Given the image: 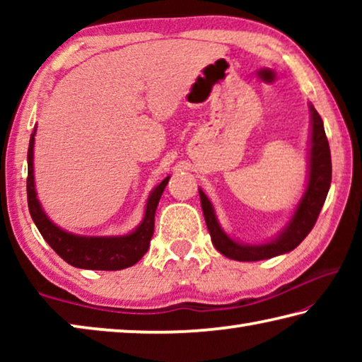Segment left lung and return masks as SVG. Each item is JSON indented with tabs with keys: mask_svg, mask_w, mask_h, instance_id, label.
I'll return each mask as SVG.
<instances>
[{
	"mask_svg": "<svg viewBox=\"0 0 362 362\" xmlns=\"http://www.w3.org/2000/svg\"><path fill=\"white\" fill-rule=\"evenodd\" d=\"M310 112L311 139L308 158V183H306V189L296 207L291 222L286 225V228L273 241L265 244H252L250 246V244H243L231 240L222 230V226H220L209 198L204 194L203 189H199L201 207H203L207 230L211 233L214 247L220 254L238 262L272 259V257L291 252V250L296 249L315 226L329 193L330 180H332V161H330V148L326 132H324L321 116L313 105H310Z\"/></svg>",
	"mask_w": 362,
	"mask_h": 362,
	"instance_id": "left-lung-1",
	"label": "left lung"
}]
</instances>
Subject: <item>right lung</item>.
I'll use <instances>...</instances> for the list:
<instances>
[{
	"mask_svg": "<svg viewBox=\"0 0 362 362\" xmlns=\"http://www.w3.org/2000/svg\"><path fill=\"white\" fill-rule=\"evenodd\" d=\"M35 132L30 137L28 145V177H27V198L28 211L32 216L36 228L40 230L41 236L46 243L56 250L57 255L70 263L71 267L84 269H103V272H113V269H124L136 265L142 259L150 247V240L155 231V212L159 203V198L166 188L169 177H166L153 192L146 201L145 217L136 230L124 236H79L59 228L52 223L46 212L42 211L35 189L33 175V146Z\"/></svg>",
	"mask_w": 362,
	"mask_h": 362,
	"instance_id": "right-lung-1",
	"label": "right lung"
}]
</instances>
